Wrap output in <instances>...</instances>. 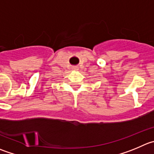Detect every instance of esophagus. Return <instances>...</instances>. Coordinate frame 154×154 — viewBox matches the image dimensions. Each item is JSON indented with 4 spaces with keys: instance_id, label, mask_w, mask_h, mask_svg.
<instances>
[{
    "instance_id": "1",
    "label": "esophagus",
    "mask_w": 154,
    "mask_h": 154,
    "mask_svg": "<svg viewBox=\"0 0 154 154\" xmlns=\"http://www.w3.org/2000/svg\"><path fill=\"white\" fill-rule=\"evenodd\" d=\"M72 69H73V70H78L79 68H78V67H77V66H73Z\"/></svg>"
}]
</instances>
